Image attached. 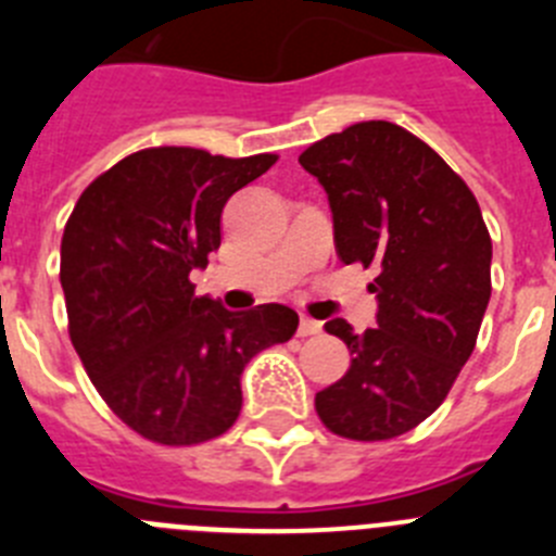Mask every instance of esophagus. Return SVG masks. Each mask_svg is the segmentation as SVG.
Segmentation results:
<instances>
[{
	"instance_id": "obj_1",
	"label": "esophagus",
	"mask_w": 556,
	"mask_h": 556,
	"mask_svg": "<svg viewBox=\"0 0 556 556\" xmlns=\"http://www.w3.org/2000/svg\"><path fill=\"white\" fill-rule=\"evenodd\" d=\"M320 331H323V323L312 320V317H306V314H303L301 326H298V333H301V337H314V333H320Z\"/></svg>"
}]
</instances>
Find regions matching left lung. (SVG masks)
<instances>
[{"mask_svg":"<svg viewBox=\"0 0 556 556\" xmlns=\"http://www.w3.org/2000/svg\"><path fill=\"white\" fill-rule=\"evenodd\" d=\"M301 166L320 180L345 264L376 267V328L326 323L351 367L314 397L328 431L376 443L443 404L490 303L493 242L468 184L392 122H358L314 141Z\"/></svg>","mask_w":556,"mask_h":556,"instance_id":"1","label":"left lung"}]
</instances>
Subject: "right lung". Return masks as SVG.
<instances>
[{
    "instance_id": "right-lung-1",
    "label": "right lung",
    "mask_w": 556,
    "mask_h": 556,
    "mask_svg": "<svg viewBox=\"0 0 556 556\" xmlns=\"http://www.w3.org/2000/svg\"><path fill=\"white\" fill-rule=\"evenodd\" d=\"M275 161L150 147L88 184L68 217V337L102 401L144 440L198 445L225 434L242 412L244 365L298 331L289 306L228 312L194 298L189 281L223 242L230 194Z\"/></svg>"
}]
</instances>
